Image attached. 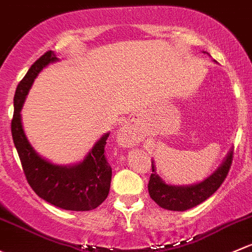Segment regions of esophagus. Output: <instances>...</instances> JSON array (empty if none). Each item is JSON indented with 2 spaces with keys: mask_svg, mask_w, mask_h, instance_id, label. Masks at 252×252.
<instances>
[{
  "mask_svg": "<svg viewBox=\"0 0 252 252\" xmlns=\"http://www.w3.org/2000/svg\"><path fill=\"white\" fill-rule=\"evenodd\" d=\"M118 142L122 146H131V145H136L139 142V135L137 131H135L134 126L130 123H126L121 130L118 131Z\"/></svg>",
  "mask_w": 252,
  "mask_h": 252,
  "instance_id": "esophagus-1",
  "label": "esophagus"
}]
</instances>
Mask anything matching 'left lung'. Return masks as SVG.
<instances>
[{"mask_svg": "<svg viewBox=\"0 0 252 252\" xmlns=\"http://www.w3.org/2000/svg\"><path fill=\"white\" fill-rule=\"evenodd\" d=\"M215 62V60H214ZM233 159V148L227 153L221 165L202 182L189 186L165 184L156 171L152 161V174L148 182V193L160 208L171 211H185L199 205L214 194L227 177Z\"/></svg>", "mask_w": 252, "mask_h": 252, "instance_id": "1", "label": "left lung"}]
</instances>
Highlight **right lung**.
Here are the masks:
<instances>
[{
  "label": "right lung",
  "instance_id": "add662e5",
  "mask_svg": "<svg viewBox=\"0 0 252 252\" xmlns=\"http://www.w3.org/2000/svg\"><path fill=\"white\" fill-rule=\"evenodd\" d=\"M58 60L52 50L44 53L18 84L10 126L13 142L26 180L39 198L63 210L89 211L104 202L110 192L112 169L104 153L110 133L102 135L95 142L83 160L72 165H59L36 152L24 133L21 123V108L33 81L44 67Z\"/></svg>",
  "mask_w": 252,
  "mask_h": 252
}]
</instances>
